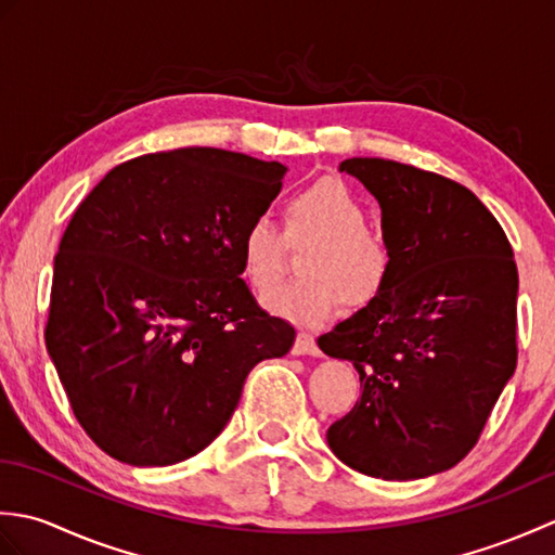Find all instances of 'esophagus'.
<instances>
[{"mask_svg":"<svg viewBox=\"0 0 555 555\" xmlns=\"http://www.w3.org/2000/svg\"><path fill=\"white\" fill-rule=\"evenodd\" d=\"M296 356H320V346L314 344V336L308 332H298L296 344H293Z\"/></svg>","mask_w":555,"mask_h":555,"instance_id":"obj_1","label":"esophagus"}]
</instances>
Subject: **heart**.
Returning <instances> with one entry per match:
<instances>
[{
	"label": "heart",
	"instance_id": "obj_1",
	"mask_svg": "<svg viewBox=\"0 0 555 555\" xmlns=\"http://www.w3.org/2000/svg\"><path fill=\"white\" fill-rule=\"evenodd\" d=\"M284 234L291 245L310 243L300 255L302 276L267 298V310L300 324H322L344 308L370 302L391 271V247L367 227V209L338 179H322L286 199ZM241 274L255 296L276 288L286 267V242L267 215L243 229Z\"/></svg>",
	"mask_w": 555,
	"mask_h": 555
}]
</instances>
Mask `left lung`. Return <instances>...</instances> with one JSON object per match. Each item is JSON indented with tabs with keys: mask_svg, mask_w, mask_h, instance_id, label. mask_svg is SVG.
<instances>
[{
	"mask_svg": "<svg viewBox=\"0 0 555 555\" xmlns=\"http://www.w3.org/2000/svg\"><path fill=\"white\" fill-rule=\"evenodd\" d=\"M340 171L379 199L391 271L384 288L317 344L352 362L360 398L326 431L338 460L376 479L457 465L517 364V267L479 197L446 176L379 157Z\"/></svg>",
	"mask_w": 555,
	"mask_h": 555,
	"instance_id": "left-lung-1",
	"label": "left lung"
}]
</instances>
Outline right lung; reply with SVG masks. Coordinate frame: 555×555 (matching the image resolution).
I'll return each instance as SVG.
<instances>
[{"label": "right lung", "instance_id": "add662e5", "mask_svg": "<svg viewBox=\"0 0 555 555\" xmlns=\"http://www.w3.org/2000/svg\"><path fill=\"white\" fill-rule=\"evenodd\" d=\"M286 167L181 147L128 159L92 188L54 257L47 352L76 420L138 467L193 457L217 439L257 362L296 328L241 279L238 243Z\"/></svg>", "mask_w": 555, "mask_h": 555}]
</instances>
